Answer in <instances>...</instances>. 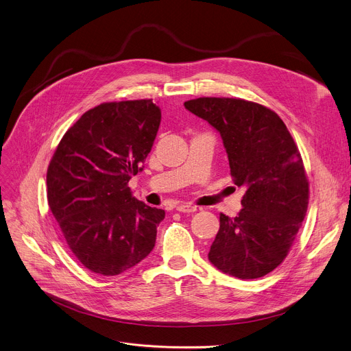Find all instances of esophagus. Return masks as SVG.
I'll list each match as a JSON object with an SVG mask.
<instances>
[{
  "mask_svg": "<svg viewBox=\"0 0 351 351\" xmlns=\"http://www.w3.org/2000/svg\"><path fill=\"white\" fill-rule=\"evenodd\" d=\"M176 210L179 213H194L197 210V207L194 204H190V203H182V204L176 206Z\"/></svg>",
  "mask_w": 351,
  "mask_h": 351,
  "instance_id": "1",
  "label": "esophagus"
}]
</instances>
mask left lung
<instances>
[{"label":"left lung","mask_w":351,"mask_h":351,"mask_svg":"<svg viewBox=\"0 0 351 351\" xmlns=\"http://www.w3.org/2000/svg\"><path fill=\"white\" fill-rule=\"evenodd\" d=\"M184 107L221 133L233 183L245 187L239 215L221 213L208 258L239 279L265 276L289 254L307 213L310 184L298 147L278 114L258 103L199 97Z\"/></svg>","instance_id":"1"}]
</instances>
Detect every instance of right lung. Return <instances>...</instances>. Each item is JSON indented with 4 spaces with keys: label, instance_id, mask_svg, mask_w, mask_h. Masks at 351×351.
I'll return each mask as SVG.
<instances>
[{
    "label": "right lung",
    "instance_id": "add662e5",
    "mask_svg": "<svg viewBox=\"0 0 351 351\" xmlns=\"http://www.w3.org/2000/svg\"><path fill=\"white\" fill-rule=\"evenodd\" d=\"M161 122L153 99L103 103L71 126L47 169L49 211L75 258L114 276L156 245L165 211L132 197L128 186L152 152Z\"/></svg>",
    "mask_w": 351,
    "mask_h": 351
}]
</instances>
